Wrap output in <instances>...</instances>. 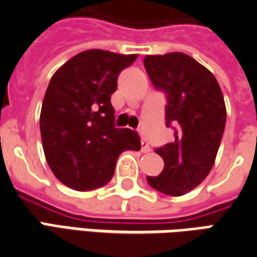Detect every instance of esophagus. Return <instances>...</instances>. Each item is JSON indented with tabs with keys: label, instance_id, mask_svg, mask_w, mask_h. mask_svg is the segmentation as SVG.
Returning a JSON list of instances; mask_svg holds the SVG:
<instances>
[{
	"label": "esophagus",
	"instance_id": "esophagus-1",
	"mask_svg": "<svg viewBox=\"0 0 257 257\" xmlns=\"http://www.w3.org/2000/svg\"><path fill=\"white\" fill-rule=\"evenodd\" d=\"M150 145H149V142H147V140L146 139H143L142 140V151H143V153H150Z\"/></svg>",
	"mask_w": 257,
	"mask_h": 257
}]
</instances>
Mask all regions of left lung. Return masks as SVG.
<instances>
[{
  "label": "left lung",
  "mask_w": 257,
  "mask_h": 257,
  "mask_svg": "<svg viewBox=\"0 0 257 257\" xmlns=\"http://www.w3.org/2000/svg\"><path fill=\"white\" fill-rule=\"evenodd\" d=\"M143 64L154 88L167 95V126H176L172 143L156 149L162 172L147 182L179 197L202 183L215 164L226 126L224 97L215 75L186 53L149 55Z\"/></svg>",
  "instance_id": "obj_1"
}]
</instances>
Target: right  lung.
<instances>
[{
	"instance_id": "1",
	"label": "right lung",
	"mask_w": 257,
	"mask_h": 257,
	"mask_svg": "<svg viewBox=\"0 0 257 257\" xmlns=\"http://www.w3.org/2000/svg\"><path fill=\"white\" fill-rule=\"evenodd\" d=\"M136 59L89 49L66 62L49 81L40 115L42 147L53 175L70 189L103 187L118 156L140 150L139 135L115 128L111 106L118 75Z\"/></svg>"
}]
</instances>
